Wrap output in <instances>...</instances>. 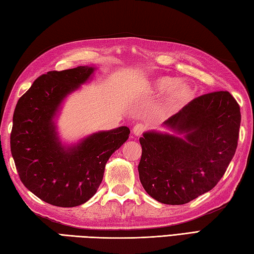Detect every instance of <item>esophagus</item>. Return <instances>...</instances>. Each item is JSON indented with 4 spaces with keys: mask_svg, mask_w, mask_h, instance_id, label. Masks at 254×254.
<instances>
[{
    "mask_svg": "<svg viewBox=\"0 0 254 254\" xmlns=\"http://www.w3.org/2000/svg\"><path fill=\"white\" fill-rule=\"evenodd\" d=\"M146 130V127L144 126V124H142V123H138V124H136L135 127H133V134L135 136H140V135H142V133Z\"/></svg>",
    "mask_w": 254,
    "mask_h": 254,
    "instance_id": "1",
    "label": "esophagus"
}]
</instances>
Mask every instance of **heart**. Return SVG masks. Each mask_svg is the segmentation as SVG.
I'll list each match as a JSON object with an SVG mask.
<instances>
[{"mask_svg":"<svg viewBox=\"0 0 254 254\" xmlns=\"http://www.w3.org/2000/svg\"><path fill=\"white\" fill-rule=\"evenodd\" d=\"M148 89L156 94H164L168 91L165 106L170 112L180 110L185 104L191 100L193 96V88L188 82H180L177 78L163 76L154 79L148 84Z\"/></svg>","mask_w":254,"mask_h":254,"instance_id":"b5f03b06","label":"heart"}]
</instances>
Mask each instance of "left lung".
<instances>
[{"label": "left lung", "instance_id": "obj_1", "mask_svg": "<svg viewBox=\"0 0 254 254\" xmlns=\"http://www.w3.org/2000/svg\"><path fill=\"white\" fill-rule=\"evenodd\" d=\"M240 107L228 91L193 99L163 123L174 134L140 137L138 175L144 190L165 205H184L211 190L235 155Z\"/></svg>", "mask_w": 254, "mask_h": 254}]
</instances>
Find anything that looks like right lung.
Returning <instances> with one entry per match:
<instances>
[{"label":"right lung","instance_id":"obj_1","mask_svg":"<svg viewBox=\"0 0 254 254\" xmlns=\"http://www.w3.org/2000/svg\"><path fill=\"white\" fill-rule=\"evenodd\" d=\"M93 66L49 71L19 98L13 114L11 152L24 186L45 202L76 207L102 182L106 164L130 135L120 127L64 145L55 119L69 94L91 79Z\"/></svg>","mask_w":254,"mask_h":254}]
</instances>
